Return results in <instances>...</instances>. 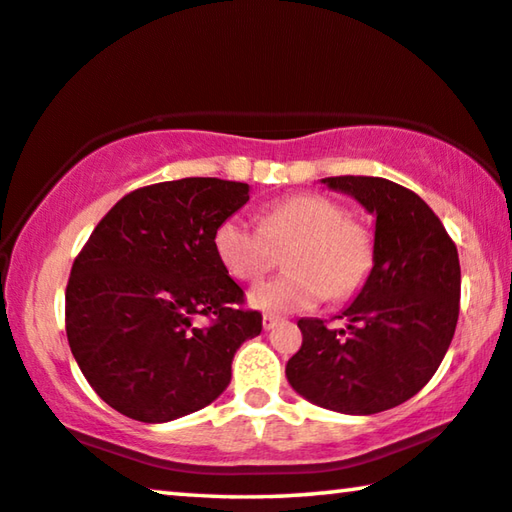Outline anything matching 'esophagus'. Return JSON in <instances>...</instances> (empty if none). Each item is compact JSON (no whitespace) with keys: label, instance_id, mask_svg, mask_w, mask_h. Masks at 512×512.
Returning a JSON list of instances; mask_svg holds the SVG:
<instances>
[{"label":"esophagus","instance_id":"34e87169","mask_svg":"<svg viewBox=\"0 0 512 512\" xmlns=\"http://www.w3.org/2000/svg\"><path fill=\"white\" fill-rule=\"evenodd\" d=\"M262 323H264V330H271V328H275V326H278V323H280V316H275V314H264Z\"/></svg>","mask_w":512,"mask_h":512}]
</instances>
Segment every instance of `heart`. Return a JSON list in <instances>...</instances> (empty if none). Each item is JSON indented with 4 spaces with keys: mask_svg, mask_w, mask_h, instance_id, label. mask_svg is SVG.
Segmentation results:
<instances>
[{
    "mask_svg": "<svg viewBox=\"0 0 512 512\" xmlns=\"http://www.w3.org/2000/svg\"><path fill=\"white\" fill-rule=\"evenodd\" d=\"M214 250L223 269L241 282H257L285 259L289 275L250 291V305L264 312H305L323 298L351 300L367 285L376 266L371 227L348 216L346 207L323 193H296L262 212L259 227L239 216L218 223Z\"/></svg>",
    "mask_w": 512,
    "mask_h": 512,
    "instance_id": "heart-1",
    "label": "heart"
}]
</instances>
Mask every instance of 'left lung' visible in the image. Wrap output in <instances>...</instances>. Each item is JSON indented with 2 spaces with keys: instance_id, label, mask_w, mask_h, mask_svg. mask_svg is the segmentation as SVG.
Segmentation results:
<instances>
[{
  "instance_id": "left-lung-1",
  "label": "left lung",
  "mask_w": 512,
  "mask_h": 512,
  "mask_svg": "<svg viewBox=\"0 0 512 512\" xmlns=\"http://www.w3.org/2000/svg\"><path fill=\"white\" fill-rule=\"evenodd\" d=\"M376 214V266L332 330L300 319L287 362L300 396L344 415H376L415 396L444 360L460 312L458 248L415 191L385 177H326Z\"/></svg>"
}]
</instances>
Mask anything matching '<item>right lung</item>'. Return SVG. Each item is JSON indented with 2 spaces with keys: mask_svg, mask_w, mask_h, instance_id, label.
<instances>
[{
  "mask_svg": "<svg viewBox=\"0 0 512 512\" xmlns=\"http://www.w3.org/2000/svg\"><path fill=\"white\" fill-rule=\"evenodd\" d=\"M248 191L218 177L141 186L81 248L66 287L68 344L120 415L161 424L205 408L230 385L237 348L262 332L214 250L218 223Z\"/></svg>",
  "mask_w": 512,
  "mask_h": 512,
  "instance_id": "add662e5",
  "label": "right lung"
}]
</instances>
